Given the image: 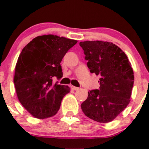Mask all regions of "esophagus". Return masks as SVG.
<instances>
[{
    "instance_id": "obj_1",
    "label": "esophagus",
    "mask_w": 149,
    "mask_h": 149,
    "mask_svg": "<svg viewBox=\"0 0 149 149\" xmlns=\"http://www.w3.org/2000/svg\"><path fill=\"white\" fill-rule=\"evenodd\" d=\"M71 88H72V89H73V90H79V87L73 86H71Z\"/></svg>"
}]
</instances>
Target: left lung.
Returning <instances> with one entry per match:
<instances>
[{
  "mask_svg": "<svg viewBox=\"0 0 149 149\" xmlns=\"http://www.w3.org/2000/svg\"><path fill=\"white\" fill-rule=\"evenodd\" d=\"M91 73L100 76V88L88 91L81 104L86 116L102 123L113 120L130 102L134 75L127 55L117 45L104 41L79 43Z\"/></svg>",
  "mask_w": 149,
  "mask_h": 149,
  "instance_id": "1",
  "label": "left lung"
}]
</instances>
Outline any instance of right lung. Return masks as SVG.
I'll list each match as a JSON object with an SVG mask.
<instances>
[{"label": "right lung", "mask_w": 149, "mask_h": 149, "mask_svg": "<svg viewBox=\"0 0 149 149\" xmlns=\"http://www.w3.org/2000/svg\"><path fill=\"white\" fill-rule=\"evenodd\" d=\"M76 43V40L48 34L35 37L22 49L13 83L20 103L34 118L54 116L64 96L70 92L68 86L54 84L52 80L63 77L61 61Z\"/></svg>", "instance_id": "obj_1"}]
</instances>
